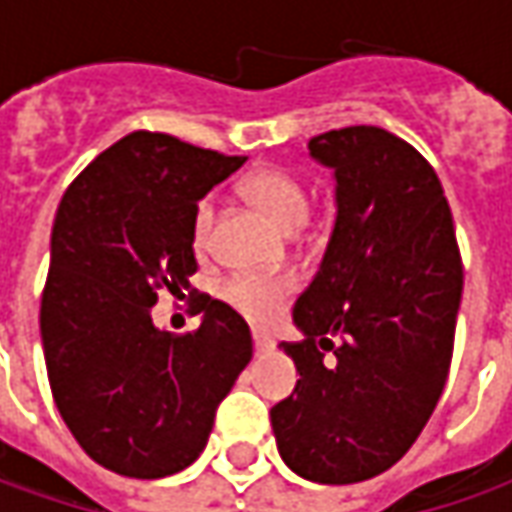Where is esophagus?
Instances as JSON below:
<instances>
[{"mask_svg": "<svg viewBox=\"0 0 512 512\" xmlns=\"http://www.w3.org/2000/svg\"><path fill=\"white\" fill-rule=\"evenodd\" d=\"M270 347H273V342L267 339L265 333H253V350H256V353H267Z\"/></svg>", "mask_w": 512, "mask_h": 512, "instance_id": "esophagus-1", "label": "esophagus"}]
</instances>
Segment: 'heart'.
<instances>
[{"label": "heart", "mask_w": 512, "mask_h": 512, "mask_svg": "<svg viewBox=\"0 0 512 512\" xmlns=\"http://www.w3.org/2000/svg\"><path fill=\"white\" fill-rule=\"evenodd\" d=\"M242 190H245L247 199L282 230H293V227L302 225L307 210H310L307 185L299 173L287 168L253 170L242 182ZM213 222H216V202L205 196L193 210V222H190V242H193L196 253H207L210 236H213ZM290 290H293V282L287 276L236 273V276H227L219 285V296L236 313H242L247 322L267 325L279 316Z\"/></svg>", "instance_id": "obj_1"}]
</instances>
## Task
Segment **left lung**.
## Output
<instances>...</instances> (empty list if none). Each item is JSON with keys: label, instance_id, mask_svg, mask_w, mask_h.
I'll return each instance as SVG.
<instances>
[{"label": "left lung", "instance_id": "left-lung-1", "mask_svg": "<svg viewBox=\"0 0 512 512\" xmlns=\"http://www.w3.org/2000/svg\"><path fill=\"white\" fill-rule=\"evenodd\" d=\"M336 170V225L296 299L305 339L279 347L299 370L270 424L302 479H373L419 439L453 359L464 267L450 205L430 162L373 125L307 142Z\"/></svg>", "mask_w": 512, "mask_h": 512}]
</instances>
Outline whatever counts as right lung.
<instances>
[{
    "mask_svg": "<svg viewBox=\"0 0 512 512\" xmlns=\"http://www.w3.org/2000/svg\"><path fill=\"white\" fill-rule=\"evenodd\" d=\"M245 159L133 130L59 202L39 307L50 393L79 447L119 476L162 479L196 462L253 356L245 319L207 293H190L196 330L150 319L162 290H190L193 210Z\"/></svg>",
    "mask_w": 512,
    "mask_h": 512,
    "instance_id": "obj_1",
    "label": "right lung"
}]
</instances>
